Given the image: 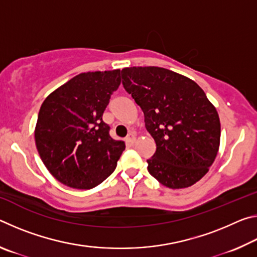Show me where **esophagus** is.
Segmentation results:
<instances>
[{
  "label": "esophagus",
  "instance_id": "esophagus-1",
  "mask_svg": "<svg viewBox=\"0 0 257 257\" xmlns=\"http://www.w3.org/2000/svg\"><path fill=\"white\" fill-rule=\"evenodd\" d=\"M135 141H136V137H135V135H133V134H129L127 138H125V143H127V145H129V146L134 145Z\"/></svg>",
  "mask_w": 257,
  "mask_h": 257
}]
</instances>
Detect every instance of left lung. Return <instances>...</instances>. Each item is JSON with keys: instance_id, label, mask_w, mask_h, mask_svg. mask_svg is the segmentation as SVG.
I'll return each instance as SVG.
<instances>
[{"instance_id": "8db88e82", "label": "left lung", "mask_w": 257, "mask_h": 257, "mask_svg": "<svg viewBox=\"0 0 257 257\" xmlns=\"http://www.w3.org/2000/svg\"><path fill=\"white\" fill-rule=\"evenodd\" d=\"M121 76L155 141L149 172L171 189L196 184L219 151L221 125L214 105L194 80L168 69L124 68Z\"/></svg>"}]
</instances>
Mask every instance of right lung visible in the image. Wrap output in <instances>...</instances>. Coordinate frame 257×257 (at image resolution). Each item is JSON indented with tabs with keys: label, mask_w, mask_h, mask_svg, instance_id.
Masks as SVG:
<instances>
[{
	"label": "right lung",
	"mask_w": 257,
	"mask_h": 257,
	"mask_svg": "<svg viewBox=\"0 0 257 257\" xmlns=\"http://www.w3.org/2000/svg\"><path fill=\"white\" fill-rule=\"evenodd\" d=\"M120 84L119 69L79 73L43 102L35 142L43 163L61 184L90 189L114 171L125 146L111 138L102 116Z\"/></svg>",
	"instance_id": "obj_1"
}]
</instances>
